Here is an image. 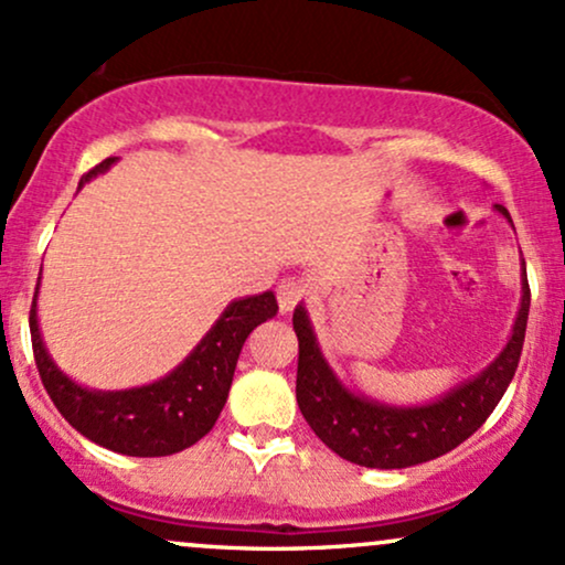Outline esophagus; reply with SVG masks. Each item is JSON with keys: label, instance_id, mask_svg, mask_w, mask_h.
<instances>
[{"label": "esophagus", "instance_id": "1", "mask_svg": "<svg viewBox=\"0 0 565 565\" xmlns=\"http://www.w3.org/2000/svg\"><path fill=\"white\" fill-rule=\"evenodd\" d=\"M302 297H305V284L300 281V278H284V281L278 284L276 300H278V308H281L284 313L295 310V305L300 302Z\"/></svg>", "mask_w": 565, "mask_h": 565}]
</instances>
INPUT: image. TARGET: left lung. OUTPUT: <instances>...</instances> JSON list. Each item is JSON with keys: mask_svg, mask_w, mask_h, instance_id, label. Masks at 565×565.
<instances>
[{"mask_svg": "<svg viewBox=\"0 0 565 565\" xmlns=\"http://www.w3.org/2000/svg\"><path fill=\"white\" fill-rule=\"evenodd\" d=\"M497 210L510 220V212L502 204H497ZM529 302L531 289L523 263L521 308L508 345L478 377L462 382L425 406H391L350 393L321 355L308 310L297 305L291 323L300 342L297 404L305 423L329 449L361 468H412L457 449L489 419L512 382L526 337Z\"/></svg>", "mask_w": 565, "mask_h": 565, "instance_id": "8db88e82", "label": "left lung"}]
</instances>
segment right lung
<instances>
[{"label":"right lung","instance_id":"right-lung-1","mask_svg":"<svg viewBox=\"0 0 565 565\" xmlns=\"http://www.w3.org/2000/svg\"><path fill=\"white\" fill-rule=\"evenodd\" d=\"M114 161L111 157L93 167L79 180V188L95 174L106 172ZM276 310L274 291L233 300L183 364L159 382L132 391H87L68 380L42 342L36 297L31 302L29 327L44 391L71 427L103 449L127 457H167L193 446L215 427L246 337L263 321L274 319Z\"/></svg>","mask_w":565,"mask_h":565}]
</instances>
